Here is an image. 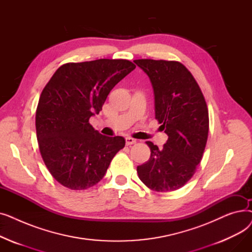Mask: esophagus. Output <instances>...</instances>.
I'll return each mask as SVG.
<instances>
[{"instance_id": "esophagus-1", "label": "esophagus", "mask_w": 252, "mask_h": 252, "mask_svg": "<svg viewBox=\"0 0 252 252\" xmlns=\"http://www.w3.org/2000/svg\"><path fill=\"white\" fill-rule=\"evenodd\" d=\"M126 145H133V144L137 143V140L134 139V138H131V137H126Z\"/></svg>"}]
</instances>
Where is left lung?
<instances>
[{"label": "left lung", "mask_w": 252, "mask_h": 252, "mask_svg": "<svg viewBox=\"0 0 252 252\" xmlns=\"http://www.w3.org/2000/svg\"><path fill=\"white\" fill-rule=\"evenodd\" d=\"M134 62L150 78L155 118L168 136L161 149L146 142L151 155L137 167L138 176L153 191H175L193 177L202 159L209 128L206 102L182 63L152 59Z\"/></svg>", "instance_id": "left-lung-1"}]
</instances>
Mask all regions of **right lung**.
<instances>
[{
	"mask_svg": "<svg viewBox=\"0 0 252 252\" xmlns=\"http://www.w3.org/2000/svg\"><path fill=\"white\" fill-rule=\"evenodd\" d=\"M135 68L124 59L66 63L44 88L35 113L36 138L50 174L64 187L95 186L125 147L123 137L101 135L89 119L99 114L110 91Z\"/></svg>",
	"mask_w": 252,
	"mask_h": 252,
	"instance_id": "right-lung-1",
	"label": "right lung"
}]
</instances>
